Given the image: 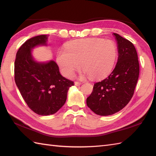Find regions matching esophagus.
Returning <instances> with one entry per match:
<instances>
[{
	"mask_svg": "<svg viewBox=\"0 0 156 156\" xmlns=\"http://www.w3.org/2000/svg\"><path fill=\"white\" fill-rule=\"evenodd\" d=\"M74 84H75V86H80V85L82 84V83H81V82H75Z\"/></svg>",
	"mask_w": 156,
	"mask_h": 156,
	"instance_id": "obj_1",
	"label": "esophagus"
}]
</instances>
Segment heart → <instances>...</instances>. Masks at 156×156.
<instances>
[{"label":"heart","instance_id":"obj_1","mask_svg":"<svg viewBox=\"0 0 156 156\" xmlns=\"http://www.w3.org/2000/svg\"><path fill=\"white\" fill-rule=\"evenodd\" d=\"M57 53V62L66 77L70 78L80 67L90 79L107 77L113 69L117 58L115 43L101 38L79 39L65 45Z\"/></svg>","mask_w":156,"mask_h":156}]
</instances>
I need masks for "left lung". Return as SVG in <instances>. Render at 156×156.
Returning <instances> with one entry per match:
<instances>
[{
	"label": "left lung",
	"mask_w": 156,
	"mask_h": 156,
	"mask_svg": "<svg viewBox=\"0 0 156 156\" xmlns=\"http://www.w3.org/2000/svg\"><path fill=\"white\" fill-rule=\"evenodd\" d=\"M118 44L119 57L113 70L107 78L94 84L87 105L94 113L108 116L121 111L134 94L140 74V64L131 41L113 34Z\"/></svg>",
	"instance_id": "left-lung-1"
}]
</instances>
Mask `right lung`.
<instances>
[{"label":"right lung","mask_w":156,"mask_h":156,"mask_svg":"<svg viewBox=\"0 0 156 156\" xmlns=\"http://www.w3.org/2000/svg\"><path fill=\"white\" fill-rule=\"evenodd\" d=\"M47 35H41L28 39L16 52L15 61V80L28 107L39 115L55 113L65 104L69 88L74 82L63 77L54 61L35 62L31 49L46 45Z\"/></svg>","instance_id":"1"}]
</instances>
